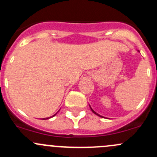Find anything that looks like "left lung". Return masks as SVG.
<instances>
[{
  "label": "left lung",
  "mask_w": 157,
  "mask_h": 157,
  "mask_svg": "<svg viewBox=\"0 0 157 157\" xmlns=\"http://www.w3.org/2000/svg\"><path fill=\"white\" fill-rule=\"evenodd\" d=\"M89 105H90V104H89ZM90 109H91V110H92V112H93V113H94V114H96V115H98V116H99V117H102V118H103V116H102V115H99V114H98V113H96V112H95V111L93 110V109L91 108V106H90Z\"/></svg>",
  "instance_id": "8db88e82"
}]
</instances>
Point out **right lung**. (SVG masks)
<instances>
[{
	"label": "right lung",
	"instance_id": "right-lung-1",
	"mask_svg": "<svg viewBox=\"0 0 157 157\" xmlns=\"http://www.w3.org/2000/svg\"><path fill=\"white\" fill-rule=\"evenodd\" d=\"M58 112H59V111H58ZM58 112H57V113H58ZM57 113H55V115H52V116H51V117H48V118H42V120H46V119H49V118H52V117H54V116H55V115H56V114Z\"/></svg>",
	"mask_w": 157,
	"mask_h": 157
}]
</instances>
